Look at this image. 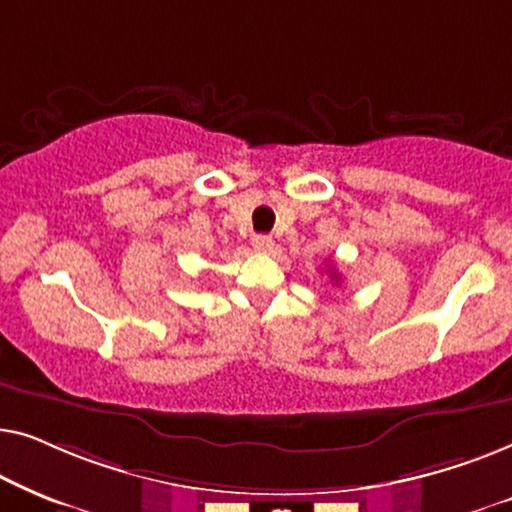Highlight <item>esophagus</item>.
I'll list each match as a JSON object with an SVG mask.
<instances>
[{
  "label": "esophagus",
  "mask_w": 512,
  "mask_h": 512,
  "mask_svg": "<svg viewBox=\"0 0 512 512\" xmlns=\"http://www.w3.org/2000/svg\"><path fill=\"white\" fill-rule=\"evenodd\" d=\"M272 237L270 235H254V240H251V247H254L258 254H270L272 251Z\"/></svg>",
  "instance_id": "34e87169"
}]
</instances>
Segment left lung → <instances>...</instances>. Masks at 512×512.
<instances>
[{
	"label": "left lung",
	"instance_id": "left-lung-1",
	"mask_svg": "<svg viewBox=\"0 0 512 512\" xmlns=\"http://www.w3.org/2000/svg\"><path fill=\"white\" fill-rule=\"evenodd\" d=\"M331 277H333V282H340V279H338V275H333V272H331Z\"/></svg>",
	"mask_w": 512,
	"mask_h": 512
}]
</instances>
